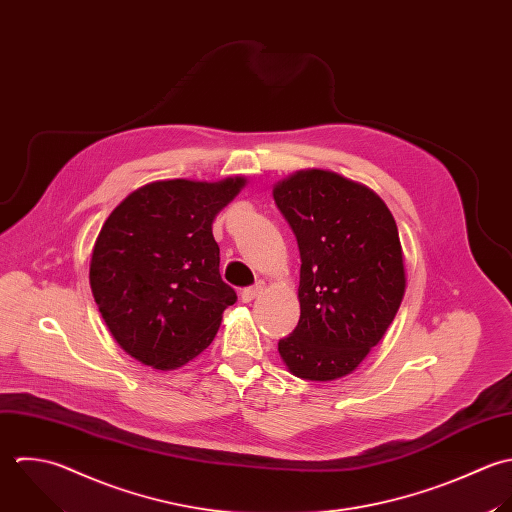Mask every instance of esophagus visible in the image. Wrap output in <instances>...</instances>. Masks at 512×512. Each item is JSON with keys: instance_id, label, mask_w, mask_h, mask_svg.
I'll return each instance as SVG.
<instances>
[{"instance_id": "esophagus-1", "label": "esophagus", "mask_w": 512, "mask_h": 512, "mask_svg": "<svg viewBox=\"0 0 512 512\" xmlns=\"http://www.w3.org/2000/svg\"><path fill=\"white\" fill-rule=\"evenodd\" d=\"M265 289V283L263 281H257L255 285H251V287H245L243 291H241V299L245 301V303H249V301H253L261 291Z\"/></svg>"}]
</instances>
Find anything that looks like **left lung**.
<instances>
[{
  "label": "left lung",
  "instance_id": "1",
  "mask_svg": "<svg viewBox=\"0 0 512 512\" xmlns=\"http://www.w3.org/2000/svg\"><path fill=\"white\" fill-rule=\"evenodd\" d=\"M301 255V317L279 341L295 377L333 381L383 339L405 295L397 223L379 195L337 173L299 171L273 189Z\"/></svg>",
  "mask_w": 512,
  "mask_h": 512
}]
</instances>
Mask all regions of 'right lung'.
Listing matches in <instances>:
<instances>
[{
  "label": "right lung",
  "instance_id": "add662e5",
  "mask_svg": "<svg viewBox=\"0 0 512 512\" xmlns=\"http://www.w3.org/2000/svg\"><path fill=\"white\" fill-rule=\"evenodd\" d=\"M243 185L241 177L149 183L103 223L89 267L93 299L119 347L143 365L189 363L237 301L219 275L211 225Z\"/></svg>",
  "mask_w": 512,
  "mask_h": 512
}]
</instances>
